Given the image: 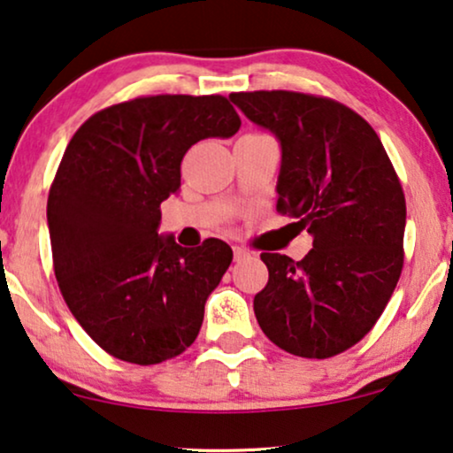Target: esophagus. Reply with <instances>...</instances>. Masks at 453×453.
I'll use <instances>...</instances> for the list:
<instances>
[{"label": "esophagus", "mask_w": 453, "mask_h": 453, "mask_svg": "<svg viewBox=\"0 0 453 453\" xmlns=\"http://www.w3.org/2000/svg\"><path fill=\"white\" fill-rule=\"evenodd\" d=\"M233 256H235V262H242L245 258H250V252L245 248H233Z\"/></svg>", "instance_id": "34e87169"}]
</instances>
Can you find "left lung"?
Returning <instances> with one entry per match:
<instances>
[{
    "label": "left lung",
    "mask_w": 453,
    "mask_h": 453,
    "mask_svg": "<svg viewBox=\"0 0 453 453\" xmlns=\"http://www.w3.org/2000/svg\"><path fill=\"white\" fill-rule=\"evenodd\" d=\"M281 147L277 210L298 218L312 250L300 262L260 254L269 283L256 294L262 332L309 359L359 342L403 269L405 197L372 126L336 100L300 92L228 96Z\"/></svg>",
    "instance_id": "left-lung-1"
}]
</instances>
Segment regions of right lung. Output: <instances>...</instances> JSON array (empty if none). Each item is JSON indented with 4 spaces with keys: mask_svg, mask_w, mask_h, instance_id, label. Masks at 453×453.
I'll return each instance as SVG.
<instances>
[{
    "mask_svg": "<svg viewBox=\"0 0 453 453\" xmlns=\"http://www.w3.org/2000/svg\"><path fill=\"white\" fill-rule=\"evenodd\" d=\"M239 126L225 96L164 94L98 111L71 138L48 197L54 273L73 317L117 359L153 365L197 338L233 250L159 235V205L180 188L184 153Z\"/></svg>",
    "mask_w": 453,
    "mask_h": 453,
    "instance_id": "right-lung-1",
    "label": "right lung"
}]
</instances>
